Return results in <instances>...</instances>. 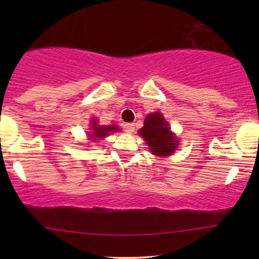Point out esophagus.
Returning <instances> with one entry per match:
<instances>
[{"label": "esophagus", "mask_w": 259, "mask_h": 259, "mask_svg": "<svg viewBox=\"0 0 259 259\" xmlns=\"http://www.w3.org/2000/svg\"><path fill=\"white\" fill-rule=\"evenodd\" d=\"M134 130H135V125L132 123H127V124H124V132L127 133V134H133Z\"/></svg>", "instance_id": "34e87169"}]
</instances>
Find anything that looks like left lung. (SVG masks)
Returning <instances> with one entry per match:
<instances>
[{
    "mask_svg": "<svg viewBox=\"0 0 259 259\" xmlns=\"http://www.w3.org/2000/svg\"><path fill=\"white\" fill-rule=\"evenodd\" d=\"M140 136L146 141L151 153L157 157H168L179 146L178 138L171 133L168 121L162 113L154 112L148 114L144 126L139 130Z\"/></svg>",
    "mask_w": 259,
    "mask_h": 259,
    "instance_id": "8db88e82",
    "label": "left lung"
}]
</instances>
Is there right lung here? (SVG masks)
I'll use <instances>...</instances> for the list:
<instances>
[{"label": "right lung", "mask_w": 259, "mask_h": 259, "mask_svg": "<svg viewBox=\"0 0 259 259\" xmlns=\"http://www.w3.org/2000/svg\"><path fill=\"white\" fill-rule=\"evenodd\" d=\"M91 132H89V138L90 140H96V139H103L107 135H109L111 133H117L119 132V127L117 125H99L97 124V119L91 120Z\"/></svg>", "instance_id": "right-lung-1"}]
</instances>
